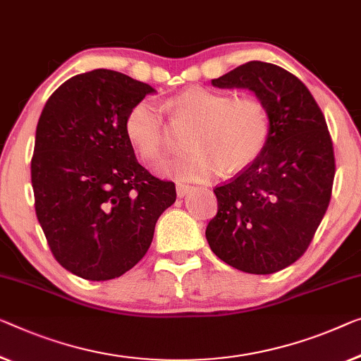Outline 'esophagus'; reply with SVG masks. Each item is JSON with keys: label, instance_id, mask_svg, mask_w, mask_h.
<instances>
[{"label": "esophagus", "instance_id": "34e87169", "mask_svg": "<svg viewBox=\"0 0 361 361\" xmlns=\"http://www.w3.org/2000/svg\"><path fill=\"white\" fill-rule=\"evenodd\" d=\"M191 190H192V186H190V185H183V183H178V185H176V195H178V197L186 196Z\"/></svg>", "mask_w": 361, "mask_h": 361}]
</instances>
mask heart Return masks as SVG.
Wrapping results in <instances>:
<instances>
[{
  "instance_id": "1",
  "label": "heart",
  "mask_w": 361,
  "mask_h": 361,
  "mask_svg": "<svg viewBox=\"0 0 361 361\" xmlns=\"http://www.w3.org/2000/svg\"><path fill=\"white\" fill-rule=\"evenodd\" d=\"M165 109L176 123H192L188 134L191 150L159 166L183 181H206L220 171L236 173L264 150L271 120L256 97H235L206 87H188L166 100ZM125 134L136 154L155 162L169 147L162 113L150 100H139L125 118Z\"/></svg>"
}]
</instances>
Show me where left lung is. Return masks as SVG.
Here are the masks:
<instances>
[{"label":"left lung","mask_w":361,"mask_h":361,"mask_svg":"<svg viewBox=\"0 0 361 361\" xmlns=\"http://www.w3.org/2000/svg\"><path fill=\"white\" fill-rule=\"evenodd\" d=\"M212 85L255 92L271 131L255 162L215 186L207 243L238 271L279 272L306 251L329 206L336 160L326 118L306 85L276 64L245 63Z\"/></svg>","instance_id":"1"}]
</instances>
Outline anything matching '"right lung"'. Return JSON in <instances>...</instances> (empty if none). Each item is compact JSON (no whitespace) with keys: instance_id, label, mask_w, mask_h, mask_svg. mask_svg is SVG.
<instances>
[{"instance_id":"add662e5","label":"right lung","mask_w":361,"mask_h":361,"mask_svg":"<svg viewBox=\"0 0 361 361\" xmlns=\"http://www.w3.org/2000/svg\"><path fill=\"white\" fill-rule=\"evenodd\" d=\"M155 89L110 69L78 74L43 106L30 164L35 212L55 259L110 281L146 255L175 183L150 175L125 134L129 109Z\"/></svg>"}]
</instances>
